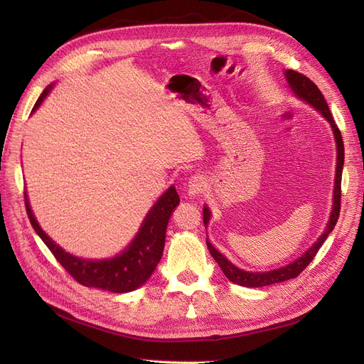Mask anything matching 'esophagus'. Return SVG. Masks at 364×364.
I'll list each match as a JSON object with an SVG mask.
<instances>
[{
    "mask_svg": "<svg viewBox=\"0 0 364 364\" xmlns=\"http://www.w3.org/2000/svg\"><path fill=\"white\" fill-rule=\"evenodd\" d=\"M205 188H206V180L202 176H193L188 180L187 193L188 196H199L205 192Z\"/></svg>",
    "mask_w": 364,
    "mask_h": 364,
    "instance_id": "esophagus-1",
    "label": "esophagus"
}]
</instances>
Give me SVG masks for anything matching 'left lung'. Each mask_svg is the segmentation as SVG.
Instances as JSON below:
<instances>
[{
  "label": "left lung",
  "instance_id": "left-lung-1",
  "mask_svg": "<svg viewBox=\"0 0 364 364\" xmlns=\"http://www.w3.org/2000/svg\"><path fill=\"white\" fill-rule=\"evenodd\" d=\"M284 78H286V82H288L289 88L292 90V92L296 95V97L301 99L302 102H307L317 112H320L321 117L331 124V128L333 131V137H335V143H336V171H335L333 205H332L329 221H328L326 227H324V232L317 239V242H314L301 257H298L296 259H294L288 265L280 267V269H276V270H270V272H245V270H240L239 267L232 264L221 252H218L215 247L213 246L211 242L206 240V246H208L209 252H211L213 258L220 265V269L223 270L225 277L230 282L236 283V284L246 286V288H262V286L280 283V282L295 279L296 276H299L305 267H307L313 261V258L316 257V254L320 250V246L324 243V240H326L329 233L333 230V227L336 225V221H338V217H339L341 180H342V168H343V141H342L341 131H339V128L336 127V124L332 118V113L329 110V106H328L326 100H324V97H323L321 91L317 88V85L311 80H309L305 75H302L299 72H295V70H291V69L284 70ZM209 218H211V211H209V208L205 205L203 206V224L205 225H208Z\"/></svg>",
  "mask_w": 364,
  "mask_h": 364
}]
</instances>
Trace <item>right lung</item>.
Listing matches in <instances>:
<instances>
[{
    "label": "right lung",
    "instance_id": "right-lung-1",
    "mask_svg": "<svg viewBox=\"0 0 364 364\" xmlns=\"http://www.w3.org/2000/svg\"><path fill=\"white\" fill-rule=\"evenodd\" d=\"M51 88L53 84L43 91L32 109V113L41 106ZM178 203L180 196L176 187L171 186L150 208L136 237L131 240L122 252L106 259H85L66 252L43 230L32 213L28 195L25 193L26 213L33 230L48 246V250L62 264L63 269L84 286L113 294H125L139 289L155 272L158 262L162 258L168 221Z\"/></svg>",
    "mask_w": 364,
    "mask_h": 364
}]
</instances>
